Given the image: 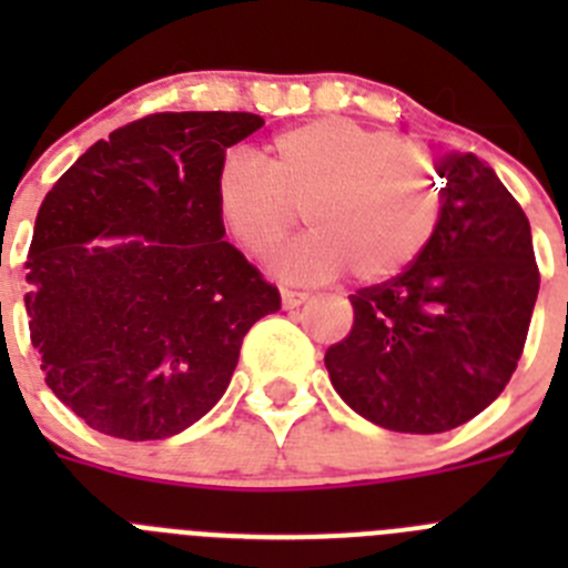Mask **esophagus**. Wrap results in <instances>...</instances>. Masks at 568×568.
Segmentation results:
<instances>
[{
  "instance_id": "obj_1",
  "label": "esophagus",
  "mask_w": 568,
  "mask_h": 568,
  "mask_svg": "<svg viewBox=\"0 0 568 568\" xmlns=\"http://www.w3.org/2000/svg\"><path fill=\"white\" fill-rule=\"evenodd\" d=\"M310 298V293H301V290H287V287H281V301H284V307L293 310V307H301L304 301Z\"/></svg>"
}]
</instances>
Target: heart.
Instances as JSON below:
<instances>
[{
	"instance_id": "obj_1",
	"label": "heart",
	"mask_w": 568,
	"mask_h": 568,
	"mask_svg": "<svg viewBox=\"0 0 568 568\" xmlns=\"http://www.w3.org/2000/svg\"><path fill=\"white\" fill-rule=\"evenodd\" d=\"M215 213L244 253L264 258L293 233H310L275 258L293 281L353 270L361 284L398 278L429 250L444 215V184L420 148L349 119H313L278 133L264 162L227 155L213 179Z\"/></svg>"
}]
</instances>
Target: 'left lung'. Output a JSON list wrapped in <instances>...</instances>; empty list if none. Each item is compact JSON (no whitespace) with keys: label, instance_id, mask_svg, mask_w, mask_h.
<instances>
[{"label":"left lung","instance_id":"1","mask_svg":"<svg viewBox=\"0 0 568 568\" xmlns=\"http://www.w3.org/2000/svg\"><path fill=\"white\" fill-rule=\"evenodd\" d=\"M444 215L413 267L361 287L353 329L324 355L335 393L393 433L455 429L518 369L540 273L529 219L475 153L438 164Z\"/></svg>","mask_w":568,"mask_h":568}]
</instances>
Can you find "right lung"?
<instances>
[{
  "label": "right lung",
  "instance_id": "1",
  "mask_svg": "<svg viewBox=\"0 0 568 568\" xmlns=\"http://www.w3.org/2000/svg\"><path fill=\"white\" fill-rule=\"evenodd\" d=\"M255 113H150L84 150L44 195L28 261L44 384L88 426L162 440L227 389L278 290L224 241L213 179ZM124 234L122 242L97 237Z\"/></svg>",
  "mask_w": 568,
  "mask_h": 568
}]
</instances>
